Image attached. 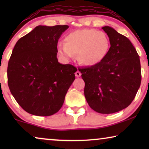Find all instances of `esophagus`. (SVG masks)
<instances>
[{"label": "esophagus", "mask_w": 149, "mask_h": 149, "mask_svg": "<svg viewBox=\"0 0 149 149\" xmlns=\"http://www.w3.org/2000/svg\"><path fill=\"white\" fill-rule=\"evenodd\" d=\"M81 75V72H79V70H77L76 72H75V76H76L77 77H80Z\"/></svg>", "instance_id": "esophagus-1"}]
</instances>
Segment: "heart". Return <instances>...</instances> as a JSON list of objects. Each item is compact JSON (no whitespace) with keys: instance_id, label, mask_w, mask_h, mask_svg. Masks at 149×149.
<instances>
[{"instance_id":"b5f03b06","label":"heart","mask_w":149,"mask_h":149,"mask_svg":"<svg viewBox=\"0 0 149 149\" xmlns=\"http://www.w3.org/2000/svg\"><path fill=\"white\" fill-rule=\"evenodd\" d=\"M110 47L109 38L104 32L83 29L67 34L65 43L58 42L57 47L59 54L66 60L77 54V59L81 64L93 66L105 58Z\"/></svg>"}]
</instances>
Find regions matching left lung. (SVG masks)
I'll return each instance as SVG.
<instances>
[{"label": "left lung", "mask_w": 149, "mask_h": 149, "mask_svg": "<svg viewBox=\"0 0 149 149\" xmlns=\"http://www.w3.org/2000/svg\"><path fill=\"white\" fill-rule=\"evenodd\" d=\"M102 29L111 42L109 53L98 64L79 71L89 107L97 113L111 114L133 101L141 83V67L139 56L127 37L110 26Z\"/></svg>", "instance_id": "obj_1"}]
</instances>
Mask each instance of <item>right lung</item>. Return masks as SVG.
<instances>
[{"mask_svg":"<svg viewBox=\"0 0 149 149\" xmlns=\"http://www.w3.org/2000/svg\"><path fill=\"white\" fill-rule=\"evenodd\" d=\"M69 26H38L19 38L7 68L8 85L27 113L50 116L62 107L77 69L57 58L58 39Z\"/></svg>","mask_w":149,"mask_h":149,"instance_id":"add662e5","label":"right lung"}]
</instances>
